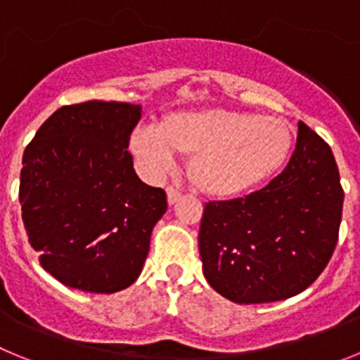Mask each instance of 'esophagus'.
I'll return each instance as SVG.
<instances>
[{
	"instance_id": "esophagus-1",
	"label": "esophagus",
	"mask_w": 360,
	"mask_h": 360,
	"mask_svg": "<svg viewBox=\"0 0 360 360\" xmlns=\"http://www.w3.org/2000/svg\"><path fill=\"white\" fill-rule=\"evenodd\" d=\"M165 193H167V203H169V205L176 203L178 200H180V196H182L176 189H174V187H167V189H165Z\"/></svg>"
}]
</instances>
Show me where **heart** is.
I'll list each match as a JSON object with an SVG mask.
<instances>
[{
  "mask_svg": "<svg viewBox=\"0 0 360 360\" xmlns=\"http://www.w3.org/2000/svg\"><path fill=\"white\" fill-rule=\"evenodd\" d=\"M129 146L153 174L169 173L176 165V153L187 155L196 189L214 198H234L281 169L294 135L278 117L207 108L169 113L158 128L133 131Z\"/></svg>",
  "mask_w": 360,
  "mask_h": 360,
  "instance_id": "obj_1",
  "label": "heart"
}]
</instances>
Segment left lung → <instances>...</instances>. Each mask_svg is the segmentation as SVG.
I'll list each match as a JSON object with an SVG mask.
<instances>
[{"label":"left lung","instance_id":"8db88e82","mask_svg":"<svg viewBox=\"0 0 360 360\" xmlns=\"http://www.w3.org/2000/svg\"><path fill=\"white\" fill-rule=\"evenodd\" d=\"M345 193L330 146L304 122L281 174L231 202H209L198 234L203 276L238 304L303 292L328 265Z\"/></svg>","mask_w":360,"mask_h":360}]
</instances>
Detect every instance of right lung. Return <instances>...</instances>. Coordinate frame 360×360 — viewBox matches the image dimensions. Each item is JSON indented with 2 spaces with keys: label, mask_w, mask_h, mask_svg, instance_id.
<instances>
[{
  "label": "right lung",
  "mask_w": 360,
  "mask_h": 360,
  "mask_svg": "<svg viewBox=\"0 0 360 360\" xmlns=\"http://www.w3.org/2000/svg\"><path fill=\"white\" fill-rule=\"evenodd\" d=\"M141 104L63 106L23 153L19 203L32 249L57 281L113 294L136 281L165 191L133 169L129 135Z\"/></svg>",
  "instance_id": "add662e5"
}]
</instances>
